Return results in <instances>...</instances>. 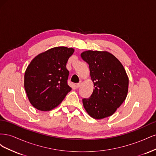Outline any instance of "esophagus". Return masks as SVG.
<instances>
[{
    "label": "esophagus",
    "instance_id": "1",
    "mask_svg": "<svg viewBox=\"0 0 156 156\" xmlns=\"http://www.w3.org/2000/svg\"><path fill=\"white\" fill-rule=\"evenodd\" d=\"M81 84H82V83H81V82H79V83H77V84H76V87H77V88H79L80 87H81Z\"/></svg>",
    "mask_w": 156,
    "mask_h": 156
}]
</instances>
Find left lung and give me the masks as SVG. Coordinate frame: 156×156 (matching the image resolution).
<instances>
[{
	"instance_id": "obj_1",
	"label": "left lung",
	"mask_w": 156,
	"mask_h": 156,
	"mask_svg": "<svg viewBox=\"0 0 156 156\" xmlns=\"http://www.w3.org/2000/svg\"><path fill=\"white\" fill-rule=\"evenodd\" d=\"M81 56L89 65L94 87L90 97L83 100L84 109L97 120L112 115L128 92L129 78L123 65L107 51L88 50Z\"/></svg>"
}]
</instances>
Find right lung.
Listing matches in <instances>:
<instances>
[{"instance_id":"obj_1","label":"right lung","mask_w":156,"mask_h":156,"mask_svg":"<svg viewBox=\"0 0 156 156\" xmlns=\"http://www.w3.org/2000/svg\"><path fill=\"white\" fill-rule=\"evenodd\" d=\"M73 48L59 46L36 56L25 72L24 87L31 105L41 111L58 106L72 88L67 84L66 63Z\"/></svg>"}]
</instances>
